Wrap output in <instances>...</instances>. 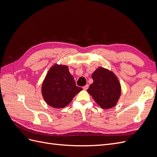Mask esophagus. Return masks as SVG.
Segmentation results:
<instances>
[{
	"label": "esophagus",
	"mask_w": 157,
	"mask_h": 157,
	"mask_svg": "<svg viewBox=\"0 0 157 157\" xmlns=\"http://www.w3.org/2000/svg\"><path fill=\"white\" fill-rule=\"evenodd\" d=\"M88 86H89V85H88V84L85 85V86L83 87V89H84V90H86L88 88Z\"/></svg>",
	"instance_id": "34e87169"
}]
</instances>
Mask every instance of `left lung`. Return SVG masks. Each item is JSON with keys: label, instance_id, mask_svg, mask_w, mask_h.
I'll return each mask as SVG.
<instances>
[{"label": "left lung", "instance_id": "1", "mask_svg": "<svg viewBox=\"0 0 157 157\" xmlns=\"http://www.w3.org/2000/svg\"><path fill=\"white\" fill-rule=\"evenodd\" d=\"M94 82L87 92L101 108L115 107L121 97V86L117 76L111 71L102 67L92 73Z\"/></svg>", "mask_w": 157, "mask_h": 157}]
</instances>
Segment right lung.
I'll list each match as a JSON object with an SVG mask.
<instances>
[{
  "label": "right lung",
  "instance_id": "add662e5",
  "mask_svg": "<svg viewBox=\"0 0 157 157\" xmlns=\"http://www.w3.org/2000/svg\"><path fill=\"white\" fill-rule=\"evenodd\" d=\"M82 90L76 86L66 65L55 64L46 74L42 84V95L46 103L54 108H63Z\"/></svg>",
  "mask_w": 157,
  "mask_h": 157
}]
</instances>
